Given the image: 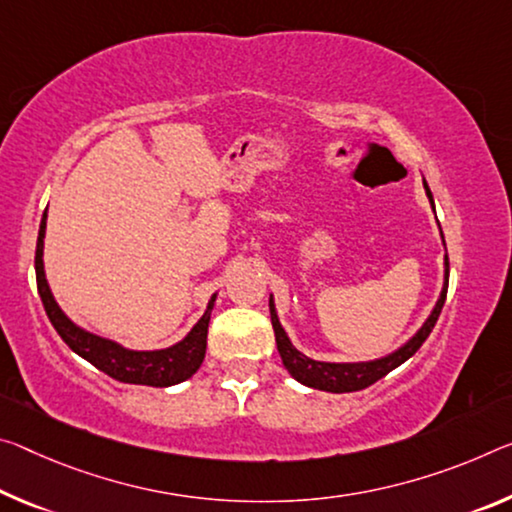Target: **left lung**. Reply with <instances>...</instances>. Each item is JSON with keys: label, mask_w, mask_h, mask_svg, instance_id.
<instances>
[{"label": "left lung", "mask_w": 512, "mask_h": 512, "mask_svg": "<svg viewBox=\"0 0 512 512\" xmlns=\"http://www.w3.org/2000/svg\"><path fill=\"white\" fill-rule=\"evenodd\" d=\"M426 186V196L431 200L433 205V193L428 189V184L424 180ZM444 239V237H442ZM446 289H449V257H444V287H442V294L437 298V305L433 307L431 316H428L424 326L419 328V332L415 337L410 339V342H405L399 351L389 353L387 358H380V360H373V362H346V364H335V362H316L305 358L303 353L296 351L294 346H291L287 332L282 330L280 321H278V314H275V307H273V298L269 300V307H271V323H273V330H275V344H278V351H280V358L285 362L287 371L294 376L298 383H303L307 387H314V389H323V392H332V394H342V392H358V389H364L376 383L383 376H387L389 371L399 367L408 358H412L419 351V346L426 342L428 335H431V330L435 328L437 323V316H440L442 307H444V300H446Z\"/></svg>", "instance_id": "left-lung-1"}]
</instances>
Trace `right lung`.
<instances>
[{"label":"right lung","instance_id":"1","mask_svg":"<svg viewBox=\"0 0 512 512\" xmlns=\"http://www.w3.org/2000/svg\"><path fill=\"white\" fill-rule=\"evenodd\" d=\"M45 218L40 221L38 230V243H36V285L40 300L47 316H50L54 330L59 332L63 342H66L72 351L81 358L88 360L107 376L120 380V383L129 385H150V387H170L182 383V380L191 378L193 373L200 369L202 360H205L207 351V328H209V312H212L216 296H212L207 305V312L202 319L193 326V330L186 335L180 344L164 348V351H127L116 342L102 339L91 332L81 330L75 326L50 291V285L45 280L43 269V239H45Z\"/></svg>","mask_w":512,"mask_h":512}]
</instances>
